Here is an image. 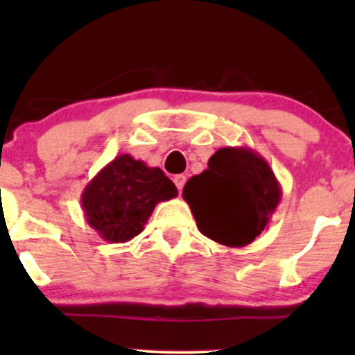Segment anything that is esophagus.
<instances>
[{"label": "esophagus", "mask_w": 355, "mask_h": 355, "mask_svg": "<svg viewBox=\"0 0 355 355\" xmlns=\"http://www.w3.org/2000/svg\"><path fill=\"white\" fill-rule=\"evenodd\" d=\"M173 182H175V185H177V189L182 191L183 185H185V182H187V177H185V175H175Z\"/></svg>", "instance_id": "esophagus-1"}]
</instances>
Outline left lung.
I'll list each match as a JSON object with an SVG mask.
<instances>
[{"mask_svg": "<svg viewBox=\"0 0 355 355\" xmlns=\"http://www.w3.org/2000/svg\"><path fill=\"white\" fill-rule=\"evenodd\" d=\"M198 230L220 245L245 247L267 229L282 189L266 158L248 146H223L209 168L183 187Z\"/></svg>", "mask_w": 355, "mask_h": 355, "instance_id": "1", "label": "left lung"}]
</instances>
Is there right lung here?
I'll list each match as a JSON object with an SVG mask.
<instances>
[{"label":"right lung","instance_id":"add662e5","mask_svg":"<svg viewBox=\"0 0 355 355\" xmlns=\"http://www.w3.org/2000/svg\"><path fill=\"white\" fill-rule=\"evenodd\" d=\"M177 195L175 183L158 166L121 153L88 182L81 209L101 239L123 243L144 232L157 203Z\"/></svg>","mask_w":355,"mask_h":355}]
</instances>
